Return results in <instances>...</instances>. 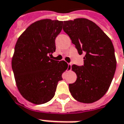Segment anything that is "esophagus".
<instances>
[{"label":"esophagus","mask_w":124,"mask_h":124,"mask_svg":"<svg viewBox=\"0 0 124 124\" xmlns=\"http://www.w3.org/2000/svg\"><path fill=\"white\" fill-rule=\"evenodd\" d=\"M71 66H72V64H71L70 63H69V64H68V69H67V70H71Z\"/></svg>","instance_id":"obj_1"}]
</instances>
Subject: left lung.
I'll list each match as a JSON object with an SVG mask.
<instances>
[{"label": "left lung", "instance_id": "left-lung-1", "mask_svg": "<svg viewBox=\"0 0 124 124\" xmlns=\"http://www.w3.org/2000/svg\"><path fill=\"white\" fill-rule=\"evenodd\" d=\"M63 30L78 54H85L83 66H71L77 79L69 85L70 94L79 102L93 103L106 94L115 73L117 61L113 43L96 24L86 18L64 21Z\"/></svg>", "mask_w": 124, "mask_h": 124}]
</instances>
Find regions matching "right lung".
Returning <instances> with one entry per match:
<instances>
[{
	"instance_id": "obj_1",
	"label": "right lung",
	"mask_w": 124,
	"mask_h": 124,
	"mask_svg": "<svg viewBox=\"0 0 124 124\" xmlns=\"http://www.w3.org/2000/svg\"><path fill=\"white\" fill-rule=\"evenodd\" d=\"M63 21L43 19L29 26L18 38L11 60L17 88L24 99L35 104L48 102L55 95L58 82L68 69L65 61L50 56Z\"/></svg>"
}]
</instances>
